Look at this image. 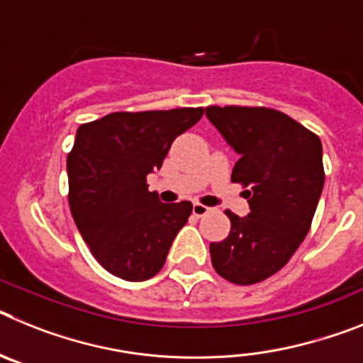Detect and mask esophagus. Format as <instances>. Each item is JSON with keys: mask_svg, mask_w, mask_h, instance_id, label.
<instances>
[{"mask_svg": "<svg viewBox=\"0 0 363 363\" xmlns=\"http://www.w3.org/2000/svg\"><path fill=\"white\" fill-rule=\"evenodd\" d=\"M211 213V207H207V205H201V203H194L192 205V214L198 218L205 216V214Z\"/></svg>", "mask_w": 363, "mask_h": 363, "instance_id": "34e87169", "label": "esophagus"}]
</instances>
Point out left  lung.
<instances>
[{"mask_svg":"<svg viewBox=\"0 0 363 363\" xmlns=\"http://www.w3.org/2000/svg\"><path fill=\"white\" fill-rule=\"evenodd\" d=\"M205 116L240 154L234 184L251 213L227 211L230 233L211 243L221 278L252 285L280 271L311 229L323 189L322 142L287 114L267 107H207Z\"/></svg>","mask_w":363,"mask_h":363,"instance_id":"8db88e82","label":"left lung"}]
</instances>
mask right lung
Masks as SVG:
<instances>
[{
	"mask_svg": "<svg viewBox=\"0 0 363 363\" xmlns=\"http://www.w3.org/2000/svg\"><path fill=\"white\" fill-rule=\"evenodd\" d=\"M201 116V107L112 112L79 125L67 158L70 213L92 256L114 277L143 281L165 264L192 203H162L147 176Z\"/></svg>",
	"mask_w": 363,
	"mask_h": 363,
	"instance_id": "obj_1",
	"label": "right lung"
}]
</instances>
